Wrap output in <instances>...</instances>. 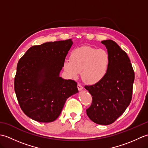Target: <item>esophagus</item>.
Returning a JSON list of instances; mask_svg holds the SVG:
<instances>
[{
	"label": "esophagus",
	"mask_w": 148,
	"mask_h": 148,
	"mask_svg": "<svg viewBox=\"0 0 148 148\" xmlns=\"http://www.w3.org/2000/svg\"><path fill=\"white\" fill-rule=\"evenodd\" d=\"M77 89L79 91H81V90H82L83 89V87L82 85H81L80 84L78 83L77 84Z\"/></svg>",
	"instance_id": "esophagus-1"
}]
</instances>
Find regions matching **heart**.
<instances>
[{
    "instance_id": "b5f03b06",
    "label": "heart",
    "mask_w": 148,
    "mask_h": 148,
    "mask_svg": "<svg viewBox=\"0 0 148 148\" xmlns=\"http://www.w3.org/2000/svg\"><path fill=\"white\" fill-rule=\"evenodd\" d=\"M110 56L104 49L83 46L74 49L71 53L70 60L64 62V68L72 78H76L81 72L84 82L93 84L102 81L108 74Z\"/></svg>"
}]
</instances>
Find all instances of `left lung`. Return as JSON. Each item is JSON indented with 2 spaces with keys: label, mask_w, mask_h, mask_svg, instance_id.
<instances>
[{
  "label": "left lung",
  "mask_w": 148,
  "mask_h": 148,
  "mask_svg": "<svg viewBox=\"0 0 148 148\" xmlns=\"http://www.w3.org/2000/svg\"><path fill=\"white\" fill-rule=\"evenodd\" d=\"M108 49L110 65L106 76L100 82L84 86L92 97L86 109L89 118L97 124L114 123L129 106L132 97L134 71L126 52L112 40L101 42Z\"/></svg>",
  "instance_id": "8db88e82"
}]
</instances>
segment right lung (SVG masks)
<instances>
[{
    "instance_id": "right-lung-1",
    "label": "right lung",
    "mask_w": 148,
    "mask_h": 148,
    "mask_svg": "<svg viewBox=\"0 0 148 148\" xmlns=\"http://www.w3.org/2000/svg\"><path fill=\"white\" fill-rule=\"evenodd\" d=\"M72 44L68 39L34 46L18 61L14 91L28 117L39 122L55 121L66 100L78 92L76 81L59 76Z\"/></svg>"
}]
</instances>
